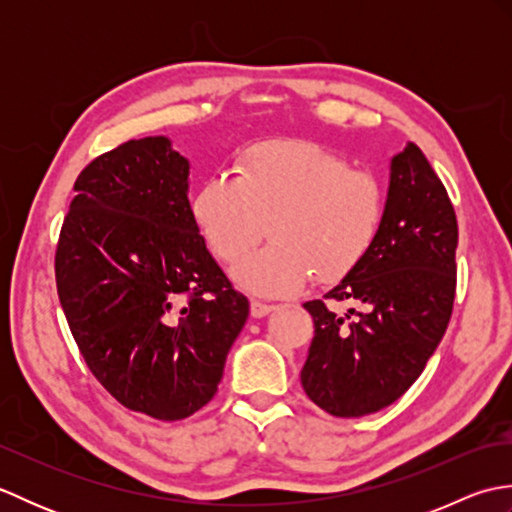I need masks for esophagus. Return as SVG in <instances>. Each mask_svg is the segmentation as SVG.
<instances>
[{
  "label": "esophagus",
  "instance_id": "1",
  "mask_svg": "<svg viewBox=\"0 0 512 512\" xmlns=\"http://www.w3.org/2000/svg\"><path fill=\"white\" fill-rule=\"evenodd\" d=\"M273 310H275L273 303H264V301H257V299L250 301V314H253L255 319H262V317H266V314H270Z\"/></svg>",
  "mask_w": 512,
  "mask_h": 512
}]
</instances>
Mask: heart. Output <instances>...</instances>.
<instances>
[{
  "mask_svg": "<svg viewBox=\"0 0 512 512\" xmlns=\"http://www.w3.org/2000/svg\"><path fill=\"white\" fill-rule=\"evenodd\" d=\"M387 213L376 173L310 140H266L237 156L233 176L217 173L191 195V217L213 255L255 295H288L310 275L339 281L374 248Z\"/></svg>",
  "mask_w": 512,
  "mask_h": 512,
  "instance_id": "b5f03b06",
  "label": "heart"
}]
</instances>
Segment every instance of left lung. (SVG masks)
Masks as SVG:
<instances>
[{
	"label": "left lung",
	"mask_w": 512,
	"mask_h": 512,
	"mask_svg": "<svg viewBox=\"0 0 512 512\" xmlns=\"http://www.w3.org/2000/svg\"><path fill=\"white\" fill-rule=\"evenodd\" d=\"M458 220L422 151L389 162L387 213L369 255L323 298L354 300L336 315L322 299L303 303L314 339L301 385L336 418H361L416 383L451 319Z\"/></svg>",
	"instance_id": "8db88e82"
}]
</instances>
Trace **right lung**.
<instances>
[{"label": "right lung", "instance_id": "add662e5", "mask_svg": "<svg viewBox=\"0 0 512 512\" xmlns=\"http://www.w3.org/2000/svg\"><path fill=\"white\" fill-rule=\"evenodd\" d=\"M189 169L167 136L92 160L54 257L85 363L121 405L156 420L189 418L215 396L250 308L193 222Z\"/></svg>", "mask_w": 512, "mask_h": 512}]
</instances>
